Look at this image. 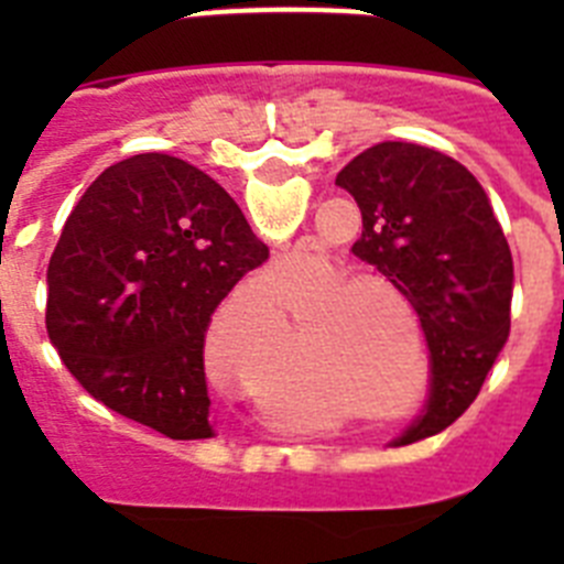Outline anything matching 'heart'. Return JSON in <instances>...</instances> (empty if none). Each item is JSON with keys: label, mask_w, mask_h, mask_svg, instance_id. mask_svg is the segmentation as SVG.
<instances>
[{"label": "heart", "mask_w": 564, "mask_h": 564, "mask_svg": "<svg viewBox=\"0 0 564 564\" xmlns=\"http://www.w3.org/2000/svg\"><path fill=\"white\" fill-rule=\"evenodd\" d=\"M338 273H341V268L322 262V265L313 268L299 285L282 288V293L288 296V302H302V299L311 296L313 291L324 288L327 281L336 279ZM358 286H364L365 291L359 292ZM376 286L379 288L378 292L375 291ZM350 290H357L359 293L356 297L343 300V293ZM381 290L390 293L398 305H410L406 293H403L390 276L372 271H358L350 273V276L338 279V282L318 293L311 302V313H322L327 311L333 302H337L338 297L343 300L325 318H322V325H318V344H322L325 356L341 358L344 367H350L352 372H364V376L370 378L383 376L381 364H378L376 358V350H381L383 327H387V322H392L390 299L383 296ZM234 305H251L253 311L259 313H276V307L282 305L279 285L273 279H262V282H257L251 291L242 293ZM208 358H212V367L226 372V364H223L220 318H214L212 330H208Z\"/></svg>", "instance_id": "obj_1"}]
</instances>
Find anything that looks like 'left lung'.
Masks as SVG:
<instances>
[{"label":"left lung","instance_id":"obj_1","mask_svg":"<svg viewBox=\"0 0 564 564\" xmlns=\"http://www.w3.org/2000/svg\"><path fill=\"white\" fill-rule=\"evenodd\" d=\"M336 186L361 208L352 253L390 276L421 316L432 395L403 437L421 441L468 410L506 347L511 248L475 174L430 147L376 143L338 172Z\"/></svg>","mask_w":564,"mask_h":564}]
</instances>
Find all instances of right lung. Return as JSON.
Segmentation results:
<instances>
[{
    "mask_svg": "<svg viewBox=\"0 0 564 564\" xmlns=\"http://www.w3.org/2000/svg\"><path fill=\"white\" fill-rule=\"evenodd\" d=\"M268 259L226 188L172 154L98 174L47 265V336L84 390L172 441L212 437L203 344Z\"/></svg>",
    "mask_w": 564,
    "mask_h": 564,
    "instance_id": "right-lung-1",
    "label": "right lung"
}]
</instances>
